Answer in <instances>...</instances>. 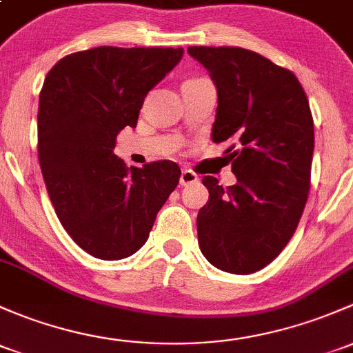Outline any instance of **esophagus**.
Returning a JSON list of instances; mask_svg holds the SVG:
<instances>
[{
	"mask_svg": "<svg viewBox=\"0 0 353 353\" xmlns=\"http://www.w3.org/2000/svg\"><path fill=\"white\" fill-rule=\"evenodd\" d=\"M179 183H181V186H189V184H192V183H198V174L192 172L191 169H183Z\"/></svg>",
	"mask_w": 353,
	"mask_h": 353,
	"instance_id": "obj_1",
	"label": "esophagus"
}]
</instances>
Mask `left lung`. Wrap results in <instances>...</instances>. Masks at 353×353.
<instances>
[{"label": "left lung", "mask_w": 353, "mask_h": 353, "mask_svg": "<svg viewBox=\"0 0 353 353\" xmlns=\"http://www.w3.org/2000/svg\"><path fill=\"white\" fill-rule=\"evenodd\" d=\"M218 92L211 139L226 148L236 184L203 177L198 242L216 269L252 274L283 252L310 191L314 148L306 92L291 70L240 47H189Z\"/></svg>", "instance_id": "8db88e82"}]
</instances>
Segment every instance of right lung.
<instances>
[{"instance_id":"obj_1","label":"right lung","mask_w":353,"mask_h":353,"mask_svg":"<svg viewBox=\"0 0 353 353\" xmlns=\"http://www.w3.org/2000/svg\"><path fill=\"white\" fill-rule=\"evenodd\" d=\"M183 49L96 47L65 55L39 99V161L70 239L89 255L120 261L147 242L179 183L176 162L127 167L117 135L137 127L143 99L183 59Z\"/></svg>"}]
</instances>
